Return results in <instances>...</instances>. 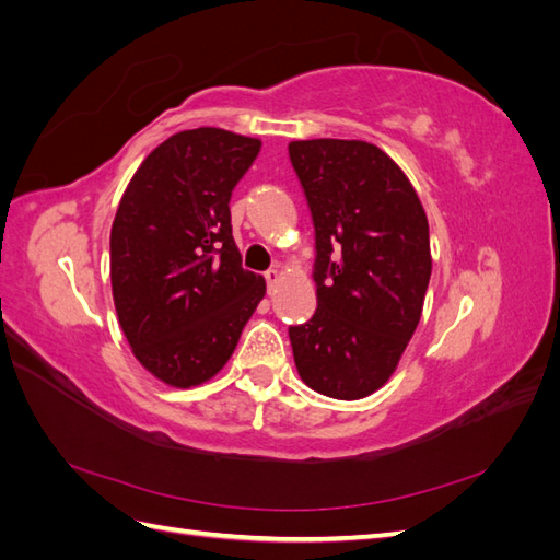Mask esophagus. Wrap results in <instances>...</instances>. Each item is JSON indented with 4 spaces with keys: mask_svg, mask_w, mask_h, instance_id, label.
Instances as JSON below:
<instances>
[{
    "mask_svg": "<svg viewBox=\"0 0 560 560\" xmlns=\"http://www.w3.org/2000/svg\"><path fill=\"white\" fill-rule=\"evenodd\" d=\"M264 278H266V284H268V292H273L276 287H278V282H280V270L278 268H268L266 273H264Z\"/></svg>",
    "mask_w": 560,
    "mask_h": 560,
    "instance_id": "esophagus-1",
    "label": "esophagus"
}]
</instances>
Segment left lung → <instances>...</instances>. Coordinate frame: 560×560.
<instances>
[{"label": "left lung", "mask_w": 560, "mask_h": 560, "mask_svg": "<svg viewBox=\"0 0 560 560\" xmlns=\"http://www.w3.org/2000/svg\"><path fill=\"white\" fill-rule=\"evenodd\" d=\"M290 161L315 229L317 311L290 327L299 376L362 399L393 374L430 284V229L399 165L360 140H301Z\"/></svg>", "instance_id": "1"}]
</instances>
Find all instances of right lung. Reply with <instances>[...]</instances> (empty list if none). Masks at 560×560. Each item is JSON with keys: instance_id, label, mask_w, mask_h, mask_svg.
Returning a JSON list of instances; mask_svg holds the SVG:
<instances>
[{"instance_id": "obj_1", "label": "right lung", "mask_w": 560, "mask_h": 560, "mask_svg": "<svg viewBox=\"0 0 560 560\" xmlns=\"http://www.w3.org/2000/svg\"><path fill=\"white\" fill-rule=\"evenodd\" d=\"M261 142L222 128L182 130L132 175L109 238L118 322L156 378L191 387L233 354L266 294L233 243L231 194Z\"/></svg>"}]
</instances>
